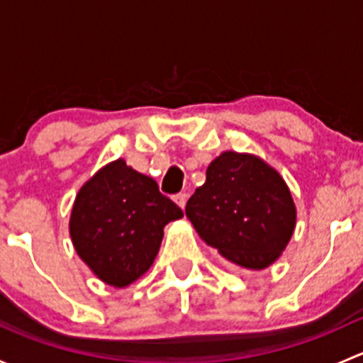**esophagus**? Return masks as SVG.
<instances>
[{
	"instance_id": "34e87169",
	"label": "esophagus",
	"mask_w": 363,
	"mask_h": 363,
	"mask_svg": "<svg viewBox=\"0 0 363 363\" xmlns=\"http://www.w3.org/2000/svg\"><path fill=\"white\" fill-rule=\"evenodd\" d=\"M174 200H175V203L179 205V207L184 208L186 200H188V195H186V193H179V195H175V196H174Z\"/></svg>"
}]
</instances>
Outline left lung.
Segmentation results:
<instances>
[{
	"mask_svg": "<svg viewBox=\"0 0 363 363\" xmlns=\"http://www.w3.org/2000/svg\"><path fill=\"white\" fill-rule=\"evenodd\" d=\"M186 216L226 259L259 270L286 247L296 212L274 168L256 156L228 151L208 164L205 184L186 203Z\"/></svg>",
	"mask_w": 363,
	"mask_h": 363,
	"instance_id": "obj_1",
	"label": "left lung"
}]
</instances>
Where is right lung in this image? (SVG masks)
Returning <instances> with one entry per match:
<instances>
[{"label":"right lung","instance_id":"add662e5","mask_svg":"<svg viewBox=\"0 0 363 363\" xmlns=\"http://www.w3.org/2000/svg\"><path fill=\"white\" fill-rule=\"evenodd\" d=\"M179 218L181 207L160 193L155 179L117 160L80 188L69 235L101 281L123 288L149 270L164 225Z\"/></svg>","mask_w":363,"mask_h":363}]
</instances>
